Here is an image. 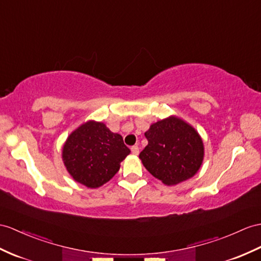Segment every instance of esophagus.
Segmentation results:
<instances>
[{"mask_svg":"<svg viewBox=\"0 0 261 261\" xmlns=\"http://www.w3.org/2000/svg\"><path fill=\"white\" fill-rule=\"evenodd\" d=\"M132 149V152H133V155H138V152H139V148H138V146L137 145H135V146H133V147L130 148Z\"/></svg>","mask_w":261,"mask_h":261,"instance_id":"1","label":"esophagus"}]
</instances>
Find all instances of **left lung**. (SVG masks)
Returning <instances> with one entry per match:
<instances>
[{
  "label": "left lung",
  "mask_w": 261,
  "mask_h": 261,
  "mask_svg": "<svg viewBox=\"0 0 261 261\" xmlns=\"http://www.w3.org/2000/svg\"><path fill=\"white\" fill-rule=\"evenodd\" d=\"M148 144L139 154L144 167L167 186L194 177L205 156L204 142L194 127L175 115L151 124Z\"/></svg>",
  "instance_id": "left-lung-1"
}]
</instances>
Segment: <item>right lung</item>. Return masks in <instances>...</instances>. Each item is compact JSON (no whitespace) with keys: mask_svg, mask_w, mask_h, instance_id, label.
Masks as SVG:
<instances>
[{"mask_svg":"<svg viewBox=\"0 0 261 261\" xmlns=\"http://www.w3.org/2000/svg\"><path fill=\"white\" fill-rule=\"evenodd\" d=\"M129 152L119 134L111 132L104 123L87 120L66 138L62 160L76 182L95 189L115 176Z\"/></svg>","mask_w":261,"mask_h":261,"instance_id":"1","label":"right lung"}]
</instances>
